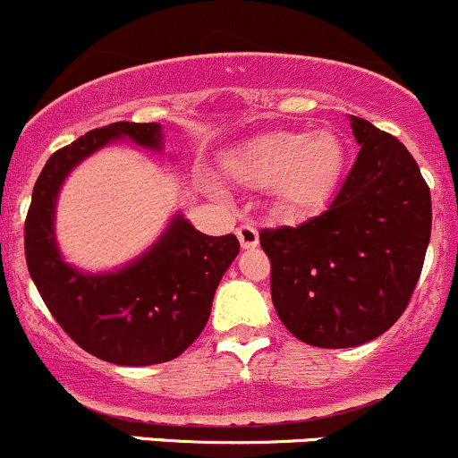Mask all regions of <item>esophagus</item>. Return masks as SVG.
I'll return each instance as SVG.
<instances>
[{
	"label": "esophagus",
	"instance_id": "obj_1",
	"mask_svg": "<svg viewBox=\"0 0 458 458\" xmlns=\"http://www.w3.org/2000/svg\"><path fill=\"white\" fill-rule=\"evenodd\" d=\"M235 235H238L242 249H256L258 242H260V233H258V229L251 227V225H240V227L235 229Z\"/></svg>",
	"mask_w": 458,
	"mask_h": 458
}]
</instances>
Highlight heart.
<instances>
[{
    "instance_id": "obj_1",
    "label": "heart",
    "mask_w": 458,
    "mask_h": 458,
    "mask_svg": "<svg viewBox=\"0 0 458 458\" xmlns=\"http://www.w3.org/2000/svg\"><path fill=\"white\" fill-rule=\"evenodd\" d=\"M346 165L344 143L328 130H268L242 140L225 157L235 182L268 187L277 209L306 218L327 207Z\"/></svg>"
}]
</instances>
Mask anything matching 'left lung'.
I'll list each match as a JSON object with an SVG mask.
<instances>
[{
	"label": "left lung",
	"mask_w": 458,
	"mask_h": 458,
	"mask_svg": "<svg viewBox=\"0 0 458 458\" xmlns=\"http://www.w3.org/2000/svg\"><path fill=\"white\" fill-rule=\"evenodd\" d=\"M355 165L324 214L260 231L277 318L319 348H351L388 331L421 276L430 190L394 136L351 116Z\"/></svg>",
	"instance_id": "left-lung-1"
}]
</instances>
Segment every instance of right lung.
Masks as SVG:
<instances>
[{"mask_svg":"<svg viewBox=\"0 0 458 458\" xmlns=\"http://www.w3.org/2000/svg\"><path fill=\"white\" fill-rule=\"evenodd\" d=\"M130 140L163 152L160 123H110L59 149L41 169L26 218V262L53 318L83 351L119 366L174 360L194 344L240 251L233 233L205 235L178 211L148 251L114 271L88 273L56 244V198L68 174L106 145Z\"/></svg>","mask_w":458,"mask_h":458,"instance_id":"1","label":"right lung"}]
</instances>
